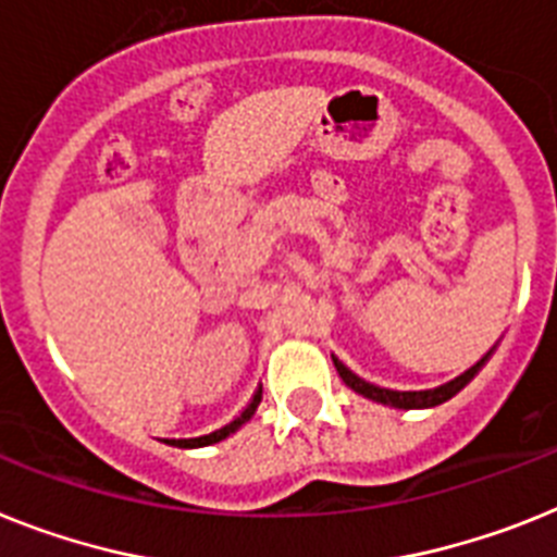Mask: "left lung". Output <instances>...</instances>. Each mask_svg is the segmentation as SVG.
Segmentation results:
<instances>
[{
    "instance_id": "1",
    "label": "left lung",
    "mask_w": 557,
    "mask_h": 557,
    "mask_svg": "<svg viewBox=\"0 0 557 557\" xmlns=\"http://www.w3.org/2000/svg\"><path fill=\"white\" fill-rule=\"evenodd\" d=\"M490 354H493V348H490L487 354H484V357H481L473 368H467L465 373H459L456 380L445 382V385H438V387H428V391H391V387L371 385V382L359 380L354 371H348V368H345L336 357H334V368H336V373L343 376L345 385H348L350 391H357V394L366 396V399L382 401V405H391V408L413 410V408H436V405H442V401H447L450 396L459 394L461 387H465L467 382L473 380L475 373L484 368V362L490 359Z\"/></svg>"
}]
</instances>
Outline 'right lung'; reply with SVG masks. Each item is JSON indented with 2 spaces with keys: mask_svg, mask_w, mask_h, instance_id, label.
I'll return each instance as SVG.
<instances>
[{
  "mask_svg": "<svg viewBox=\"0 0 557 557\" xmlns=\"http://www.w3.org/2000/svg\"><path fill=\"white\" fill-rule=\"evenodd\" d=\"M257 405H260V401L255 399L249 405V408H246L240 416H237V419H232V422H228V424H223L221 430H212V433H207V436H198V438H184L181 445H186V447H203V445H214V442H221V438H226L228 433H235V430L240 428V424L249 422L251 416H255Z\"/></svg>",
  "mask_w": 557,
  "mask_h": 557,
  "instance_id": "right-lung-1",
  "label": "right lung"
}]
</instances>
